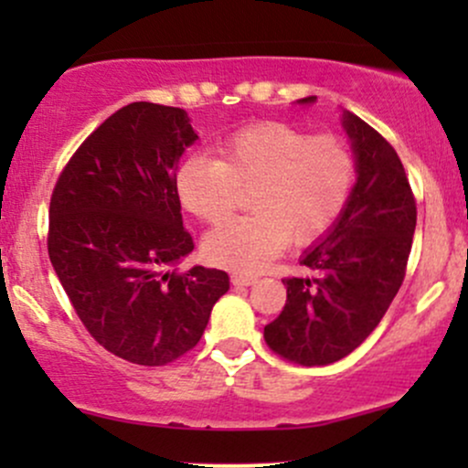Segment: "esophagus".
Instances as JSON below:
<instances>
[{
    "instance_id": "1",
    "label": "esophagus",
    "mask_w": 468,
    "mask_h": 468,
    "mask_svg": "<svg viewBox=\"0 0 468 468\" xmlns=\"http://www.w3.org/2000/svg\"><path fill=\"white\" fill-rule=\"evenodd\" d=\"M230 282H233V286H252V283H257V279L235 272V275H230Z\"/></svg>"
}]
</instances>
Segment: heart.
<instances>
[{
  "label": "heart",
  "mask_w": 468,
  "mask_h": 468,
  "mask_svg": "<svg viewBox=\"0 0 468 468\" xmlns=\"http://www.w3.org/2000/svg\"><path fill=\"white\" fill-rule=\"evenodd\" d=\"M219 158L189 155L176 174L182 207L207 224L235 211L250 191L252 216L230 219L204 239L211 264L257 275L290 244H313L332 230L350 202L356 158L343 138L261 121L229 133Z\"/></svg>",
  "instance_id": "b5f03b06"
}]
</instances>
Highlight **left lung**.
I'll use <instances>...</instances> for the list:
<instances>
[{
	"instance_id": "1",
	"label": "left lung",
	"mask_w": 468,
	"mask_h": 468,
	"mask_svg": "<svg viewBox=\"0 0 468 468\" xmlns=\"http://www.w3.org/2000/svg\"><path fill=\"white\" fill-rule=\"evenodd\" d=\"M343 130L356 158L352 197L302 257L314 277L283 279L286 305L264 327L272 352L305 367L341 361L372 335L402 286L416 230V200L396 149L352 112H343Z\"/></svg>"
}]
</instances>
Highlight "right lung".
<instances>
[{
  "instance_id": "obj_1",
  "label": "right lung",
  "mask_w": 468,
  "mask_h": 468,
  "mask_svg": "<svg viewBox=\"0 0 468 468\" xmlns=\"http://www.w3.org/2000/svg\"><path fill=\"white\" fill-rule=\"evenodd\" d=\"M197 141L180 107L130 103L85 138L50 197L48 255L80 324L118 358L160 367L197 346L229 290L193 250L176 169Z\"/></svg>"
}]
</instances>
